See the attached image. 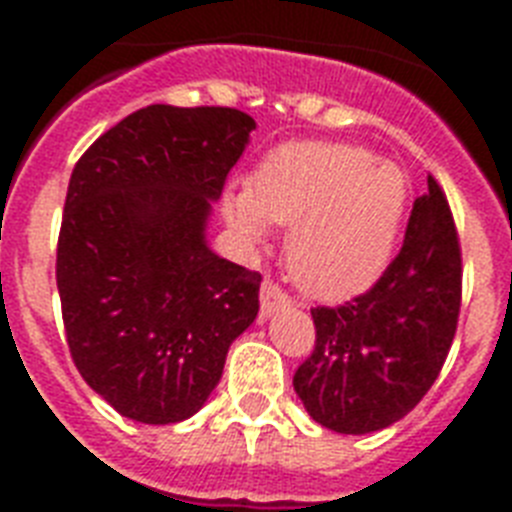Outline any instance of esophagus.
<instances>
[{"mask_svg":"<svg viewBox=\"0 0 512 512\" xmlns=\"http://www.w3.org/2000/svg\"><path fill=\"white\" fill-rule=\"evenodd\" d=\"M289 305V297L284 295V289L279 284H273L271 279L263 281L260 287V319H271L273 313Z\"/></svg>","mask_w":512,"mask_h":512,"instance_id":"obj_1","label":"esophagus"}]
</instances>
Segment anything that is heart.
<instances>
[{
  "instance_id": "obj_1",
  "label": "heart",
  "mask_w": 512,
  "mask_h": 512,
  "mask_svg": "<svg viewBox=\"0 0 512 512\" xmlns=\"http://www.w3.org/2000/svg\"><path fill=\"white\" fill-rule=\"evenodd\" d=\"M409 185L396 164L345 143H287L263 159L252 188L225 196V217L249 244L268 223L292 228L289 276L321 300H345L388 268L404 223Z\"/></svg>"
}]
</instances>
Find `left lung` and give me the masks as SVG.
<instances>
[{"mask_svg": "<svg viewBox=\"0 0 512 512\" xmlns=\"http://www.w3.org/2000/svg\"><path fill=\"white\" fill-rule=\"evenodd\" d=\"M462 300V255L436 177L414 199L404 247L369 292L313 308L316 348L295 372L313 420L364 436L420 404L452 348Z\"/></svg>", "mask_w": 512, "mask_h": 512, "instance_id": "obj_1", "label": "left lung"}]
</instances>
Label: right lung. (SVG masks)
<instances>
[{
    "label": "right lung",
    "instance_id": "right-lung-1",
    "mask_svg": "<svg viewBox=\"0 0 512 512\" xmlns=\"http://www.w3.org/2000/svg\"><path fill=\"white\" fill-rule=\"evenodd\" d=\"M252 130L236 108L156 103L103 132L71 172L55 263L63 327L84 382L122 417L188 420L255 321L260 273L204 236Z\"/></svg>",
    "mask_w": 512,
    "mask_h": 512
}]
</instances>
